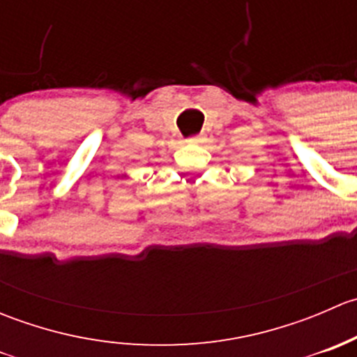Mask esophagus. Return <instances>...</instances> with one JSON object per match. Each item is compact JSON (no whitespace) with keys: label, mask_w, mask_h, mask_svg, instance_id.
I'll list each match as a JSON object with an SVG mask.
<instances>
[{"label":"esophagus","mask_w":357,"mask_h":357,"mask_svg":"<svg viewBox=\"0 0 357 357\" xmlns=\"http://www.w3.org/2000/svg\"><path fill=\"white\" fill-rule=\"evenodd\" d=\"M204 136L199 135V136H192V138L188 139V143H192V145H200V143H204Z\"/></svg>","instance_id":"1"}]
</instances>
